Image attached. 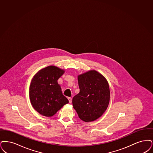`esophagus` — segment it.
<instances>
[{
	"instance_id": "34e87169",
	"label": "esophagus",
	"mask_w": 153,
	"mask_h": 153,
	"mask_svg": "<svg viewBox=\"0 0 153 153\" xmlns=\"http://www.w3.org/2000/svg\"><path fill=\"white\" fill-rule=\"evenodd\" d=\"M68 101H69V103H71L72 102V98H71V97H68Z\"/></svg>"
}]
</instances>
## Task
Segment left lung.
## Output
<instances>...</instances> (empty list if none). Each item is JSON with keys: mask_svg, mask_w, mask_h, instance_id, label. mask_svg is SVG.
I'll return each instance as SVG.
<instances>
[{"mask_svg": "<svg viewBox=\"0 0 153 153\" xmlns=\"http://www.w3.org/2000/svg\"><path fill=\"white\" fill-rule=\"evenodd\" d=\"M79 93L73 99L74 108L80 119L86 122L98 119L106 110L110 97L106 78L91 70L78 75Z\"/></svg>", "mask_w": 153, "mask_h": 153, "instance_id": "1", "label": "left lung"}]
</instances>
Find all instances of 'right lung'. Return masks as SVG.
Instances as JSON below:
<instances>
[{
  "instance_id": "add662e5",
  "label": "right lung",
  "mask_w": 153,
  "mask_h": 153,
  "mask_svg": "<svg viewBox=\"0 0 153 153\" xmlns=\"http://www.w3.org/2000/svg\"><path fill=\"white\" fill-rule=\"evenodd\" d=\"M65 72L58 67L49 66L33 76L29 88L30 100L33 108L41 115L52 117L68 103L58 83Z\"/></svg>"
}]
</instances>
